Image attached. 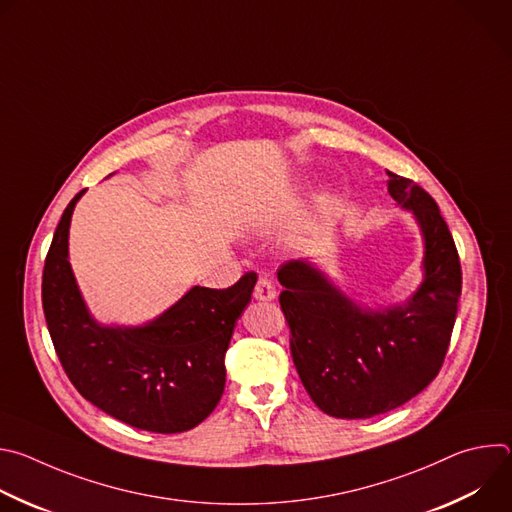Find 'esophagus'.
Returning a JSON list of instances; mask_svg holds the SVG:
<instances>
[{
    "label": "esophagus",
    "mask_w": 512,
    "mask_h": 512,
    "mask_svg": "<svg viewBox=\"0 0 512 512\" xmlns=\"http://www.w3.org/2000/svg\"><path fill=\"white\" fill-rule=\"evenodd\" d=\"M253 296H255V300H261V302H269V300H273L277 296L275 285H273L269 275H259Z\"/></svg>",
    "instance_id": "34e87169"
}]
</instances>
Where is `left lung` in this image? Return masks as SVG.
Instances as JSON below:
<instances>
[{
	"instance_id": "1",
	"label": "left lung",
	"mask_w": 512,
	"mask_h": 512,
	"mask_svg": "<svg viewBox=\"0 0 512 512\" xmlns=\"http://www.w3.org/2000/svg\"><path fill=\"white\" fill-rule=\"evenodd\" d=\"M387 176L425 237V279L405 306L364 312L304 261L277 269L291 358L312 401L338 419H369L421 393L442 369L458 314L462 265L440 208L417 182Z\"/></svg>"
}]
</instances>
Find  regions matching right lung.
<instances>
[{
	"label": "right lung",
	"mask_w": 512,
	"mask_h": 512,
	"mask_svg": "<svg viewBox=\"0 0 512 512\" xmlns=\"http://www.w3.org/2000/svg\"><path fill=\"white\" fill-rule=\"evenodd\" d=\"M83 192L64 208L42 273V308L58 360L75 389L107 415L154 433L188 431L223 397L225 354L257 273L227 289L192 287L143 328H101L66 259L70 214Z\"/></svg>",
	"instance_id": "add662e5"
}]
</instances>
